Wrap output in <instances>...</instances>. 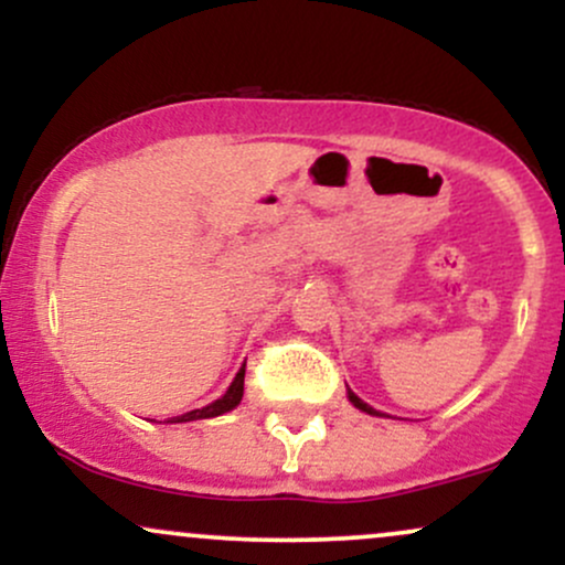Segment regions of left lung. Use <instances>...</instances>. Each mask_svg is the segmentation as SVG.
Here are the masks:
<instances>
[{
    "label": "left lung",
    "instance_id": "1",
    "mask_svg": "<svg viewBox=\"0 0 565 565\" xmlns=\"http://www.w3.org/2000/svg\"><path fill=\"white\" fill-rule=\"evenodd\" d=\"M348 398H350V404H353L355 408H361V412H366V414H380L377 408H372L369 404H364V401H361L359 395H355L353 391H348Z\"/></svg>",
    "mask_w": 565,
    "mask_h": 565
}]
</instances>
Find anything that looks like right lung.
<instances>
[{
    "mask_svg": "<svg viewBox=\"0 0 565 565\" xmlns=\"http://www.w3.org/2000/svg\"><path fill=\"white\" fill-rule=\"evenodd\" d=\"M244 366L238 369V374H236V377H233L231 387H228V391H225V395H220V398L212 401L210 406L193 408V412L180 414V417L167 419V423H193V419H210V417H220V414L231 412V408H236L238 404H242V395H244V372H246Z\"/></svg>",
    "mask_w": 565,
    "mask_h": 565,
    "instance_id": "add662e5",
    "label": "right lung"
}]
</instances>
